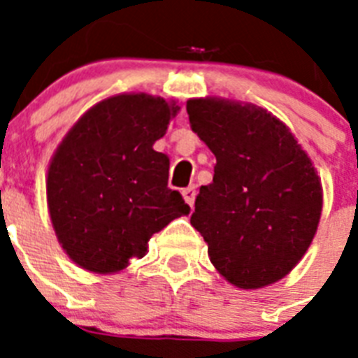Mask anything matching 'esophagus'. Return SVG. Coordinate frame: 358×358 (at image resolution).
I'll return each mask as SVG.
<instances>
[{
  "label": "esophagus",
  "mask_w": 358,
  "mask_h": 358,
  "mask_svg": "<svg viewBox=\"0 0 358 358\" xmlns=\"http://www.w3.org/2000/svg\"><path fill=\"white\" fill-rule=\"evenodd\" d=\"M182 195H184L185 202H187V204H189V206L193 208V204H195V196H196L195 185H189V187H185V189L182 191Z\"/></svg>",
  "instance_id": "34e87169"
}]
</instances>
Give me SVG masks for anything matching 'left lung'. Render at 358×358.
Here are the masks:
<instances>
[{
    "instance_id": "1",
    "label": "left lung",
    "mask_w": 358,
    "mask_h": 358,
    "mask_svg": "<svg viewBox=\"0 0 358 358\" xmlns=\"http://www.w3.org/2000/svg\"><path fill=\"white\" fill-rule=\"evenodd\" d=\"M191 129L217 159L191 224L230 284L269 286L294 269L316 236L322 180L282 120L255 103L187 100Z\"/></svg>"
}]
</instances>
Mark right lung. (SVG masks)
Here are the masks:
<instances>
[{"instance_id":"1","label":"right lung","mask_w":358,"mask_h":358,"mask_svg":"<svg viewBox=\"0 0 358 358\" xmlns=\"http://www.w3.org/2000/svg\"><path fill=\"white\" fill-rule=\"evenodd\" d=\"M180 108L162 96H109L64 135L48 165L46 199L59 243L80 267L119 273L189 206L167 187L169 156L154 150Z\"/></svg>"}]
</instances>
